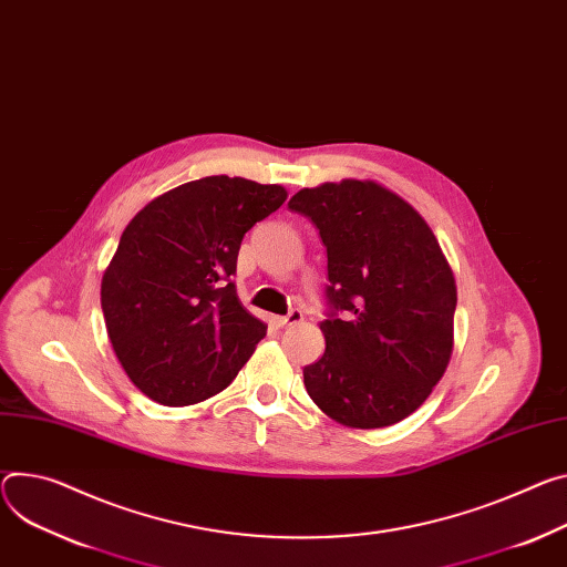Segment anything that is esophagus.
Returning a JSON list of instances; mask_svg holds the SVG:
<instances>
[{
    "instance_id": "obj_1",
    "label": "esophagus",
    "mask_w": 567,
    "mask_h": 567,
    "mask_svg": "<svg viewBox=\"0 0 567 567\" xmlns=\"http://www.w3.org/2000/svg\"><path fill=\"white\" fill-rule=\"evenodd\" d=\"M298 321H302V312L300 310H289V315L287 317H274V323L278 326V328H285V326H289V323H298Z\"/></svg>"
}]
</instances>
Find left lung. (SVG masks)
I'll list each match as a JSON object with an SVG mask.
<instances>
[{"label":"left lung","instance_id":"obj_1","mask_svg":"<svg viewBox=\"0 0 567 567\" xmlns=\"http://www.w3.org/2000/svg\"><path fill=\"white\" fill-rule=\"evenodd\" d=\"M289 210L312 219L328 250L326 352L302 369L307 393L348 427L400 423L452 354L456 285L432 228L373 181L300 189Z\"/></svg>","mask_w":567,"mask_h":567}]
</instances>
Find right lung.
<instances>
[{
	"label": "right lung",
	"instance_id": "add662e5",
	"mask_svg": "<svg viewBox=\"0 0 567 567\" xmlns=\"http://www.w3.org/2000/svg\"><path fill=\"white\" fill-rule=\"evenodd\" d=\"M287 198L280 185L208 176L158 198L122 233L101 310L131 382L167 406L224 391L267 326L233 282L244 235Z\"/></svg>",
	"mask_w": 567,
	"mask_h": 567
}]
</instances>
